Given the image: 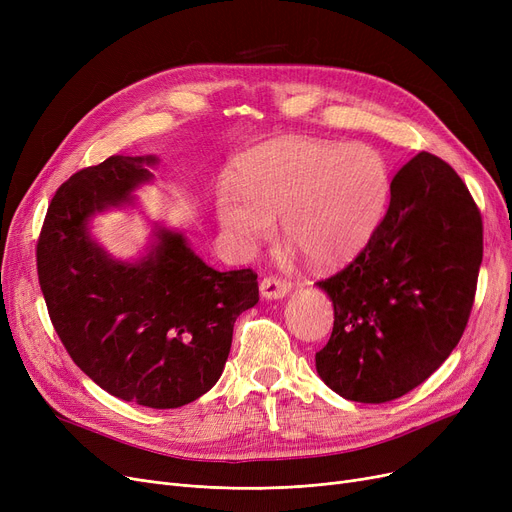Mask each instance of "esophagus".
Here are the masks:
<instances>
[{
	"label": "esophagus",
	"mask_w": 512,
	"mask_h": 512,
	"mask_svg": "<svg viewBox=\"0 0 512 512\" xmlns=\"http://www.w3.org/2000/svg\"><path fill=\"white\" fill-rule=\"evenodd\" d=\"M259 292H261V297L267 299V301H272V299H284L286 294L290 292V284L284 282V280H280V278L270 276V278H263V280H261Z\"/></svg>",
	"instance_id": "1"
}]
</instances>
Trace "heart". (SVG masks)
<instances>
[{"mask_svg": "<svg viewBox=\"0 0 512 512\" xmlns=\"http://www.w3.org/2000/svg\"><path fill=\"white\" fill-rule=\"evenodd\" d=\"M392 193L388 159L369 145L282 137L236 161V180L215 186V220L238 253L274 232L317 267L355 259L378 232Z\"/></svg>", "mask_w": 512, "mask_h": 512, "instance_id": "obj_1", "label": "heart"}]
</instances>
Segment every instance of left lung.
Returning a JSON list of instances; mask_svg holds the SVG:
<instances>
[{
  "mask_svg": "<svg viewBox=\"0 0 512 512\" xmlns=\"http://www.w3.org/2000/svg\"><path fill=\"white\" fill-rule=\"evenodd\" d=\"M483 257L481 215L446 161L417 153L392 178L390 207L357 259L317 282L334 330L315 355L346 400L380 405L423 384L459 344Z\"/></svg>",
  "mask_w": 512,
  "mask_h": 512,
  "instance_id": "obj_1",
  "label": "left lung"
}]
</instances>
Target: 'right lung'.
Listing matches in <instances>:
<instances>
[{"label":"right lung","mask_w":512,"mask_h":512,"mask_svg":"<svg viewBox=\"0 0 512 512\" xmlns=\"http://www.w3.org/2000/svg\"><path fill=\"white\" fill-rule=\"evenodd\" d=\"M155 155H112L53 195L37 242L51 324L72 361L126 402L178 409L215 386L236 317L257 305L253 270L218 272L182 232L153 224L145 255L122 261L91 234L107 209L137 205Z\"/></svg>","instance_id":"add662e5"}]
</instances>
